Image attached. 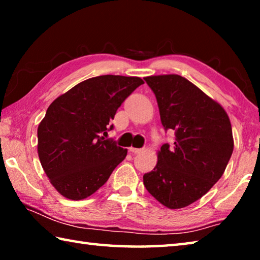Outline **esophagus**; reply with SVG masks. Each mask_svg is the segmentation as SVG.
Wrapping results in <instances>:
<instances>
[{
    "label": "esophagus",
    "instance_id": "obj_1",
    "mask_svg": "<svg viewBox=\"0 0 260 260\" xmlns=\"http://www.w3.org/2000/svg\"><path fill=\"white\" fill-rule=\"evenodd\" d=\"M129 151H131L132 153H140L141 151H142V149H138V148L131 147V148H129Z\"/></svg>",
    "mask_w": 260,
    "mask_h": 260
}]
</instances>
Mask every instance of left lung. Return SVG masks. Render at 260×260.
I'll return each mask as SVG.
<instances>
[{
  "mask_svg": "<svg viewBox=\"0 0 260 260\" xmlns=\"http://www.w3.org/2000/svg\"><path fill=\"white\" fill-rule=\"evenodd\" d=\"M156 95L161 124L175 132L162 144L147 190L169 209H182L204 196L221 178L234 149L230 117L199 87L178 74L146 77Z\"/></svg>",
  "mask_w": 260,
  "mask_h": 260,
  "instance_id": "1",
  "label": "left lung"
}]
</instances>
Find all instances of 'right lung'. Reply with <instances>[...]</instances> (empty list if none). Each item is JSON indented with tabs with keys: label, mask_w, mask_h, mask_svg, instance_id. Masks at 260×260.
<instances>
[{
	"label": "right lung",
	"mask_w": 260,
	"mask_h": 260,
	"mask_svg": "<svg viewBox=\"0 0 260 260\" xmlns=\"http://www.w3.org/2000/svg\"><path fill=\"white\" fill-rule=\"evenodd\" d=\"M139 77L87 79L58 96L38 127V153L50 183L65 199L80 201L99 190L125 159L127 149L104 134Z\"/></svg>",
	"instance_id": "right-lung-1"
}]
</instances>
